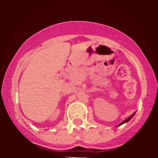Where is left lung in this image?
<instances>
[{"label": "left lung", "mask_w": 158, "mask_h": 158, "mask_svg": "<svg viewBox=\"0 0 158 158\" xmlns=\"http://www.w3.org/2000/svg\"><path fill=\"white\" fill-rule=\"evenodd\" d=\"M132 114V115H131V116H130V117H129V118H127V119H126V120H124V122H122V123H120V124H118V125H122V124H124V123H125V122H128V121H129V120H130V119H131V118H132V116H134V114Z\"/></svg>", "instance_id": "obj_1"}]
</instances>
